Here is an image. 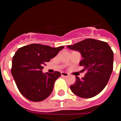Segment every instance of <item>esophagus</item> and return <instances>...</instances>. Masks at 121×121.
<instances>
[{
  "instance_id": "esophagus-1",
  "label": "esophagus",
  "mask_w": 121,
  "mask_h": 121,
  "mask_svg": "<svg viewBox=\"0 0 121 121\" xmlns=\"http://www.w3.org/2000/svg\"><path fill=\"white\" fill-rule=\"evenodd\" d=\"M61 76H65V77L69 76V74L67 73H65V72H61Z\"/></svg>"
}]
</instances>
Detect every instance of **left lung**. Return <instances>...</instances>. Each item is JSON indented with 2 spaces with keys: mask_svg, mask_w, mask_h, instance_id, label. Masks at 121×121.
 Returning <instances> with one entry per match:
<instances>
[{
  "mask_svg": "<svg viewBox=\"0 0 121 121\" xmlns=\"http://www.w3.org/2000/svg\"><path fill=\"white\" fill-rule=\"evenodd\" d=\"M71 50L80 52L83 60L80 65L86 71L82 79L76 76V83L70 89L77 96L89 99L101 92L109 81L113 67V52L106 42L86 39L67 46Z\"/></svg>",
  "mask_w": 121,
  "mask_h": 121,
  "instance_id": "8db88e82",
  "label": "left lung"
}]
</instances>
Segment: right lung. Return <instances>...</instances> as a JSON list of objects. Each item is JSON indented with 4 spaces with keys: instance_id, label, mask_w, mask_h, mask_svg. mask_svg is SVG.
I'll return each mask as SVG.
<instances>
[{
    "instance_id": "obj_1",
    "label": "right lung",
    "mask_w": 121,
    "mask_h": 121,
    "mask_svg": "<svg viewBox=\"0 0 121 121\" xmlns=\"http://www.w3.org/2000/svg\"><path fill=\"white\" fill-rule=\"evenodd\" d=\"M63 48L31 44L17 50L13 57L11 71L17 88L25 98L40 102L51 94L54 82L61 73L58 71L43 73V65Z\"/></svg>"
}]
</instances>
